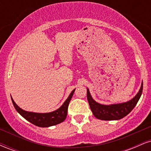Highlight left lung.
Listing matches in <instances>:
<instances>
[{
	"label": "left lung",
	"instance_id": "8db88e82",
	"mask_svg": "<svg viewBox=\"0 0 151 151\" xmlns=\"http://www.w3.org/2000/svg\"><path fill=\"white\" fill-rule=\"evenodd\" d=\"M143 91V83L138 93L129 101L112 105H102L93 99L87 89V99L91 111L98 119L104 121L119 120L127 116L136 106Z\"/></svg>",
	"mask_w": 151,
	"mask_h": 151
}]
</instances>
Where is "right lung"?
I'll use <instances>...</instances> for the list:
<instances>
[{"mask_svg":"<svg viewBox=\"0 0 151 151\" xmlns=\"http://www.w3.org/2000/svg\"><path fill=\"white\" fill-rule=\"evenodd\" d=\"M74 91L71 92L70 96L67 99V100L65 101V103L62 105L60 108H59L58 110L55 111L50 112V113L45 114H40V113H33V112H28L22 110L20 109L13 99L11 97L12 102H13V106L15 109H16L17 111L18 112L22 117L25 118L26 120H27L29 122L32 123L34 125L39 126V127H49V126H55L57 124H60L63 122L65 120L66 117L67 115V109H68V106L70 104V101L73 96Z\"/></svg>","mask_w":151,"mask_h":151,"instance_id":"right-lung-1","label":"right lung"}]
</instances>
